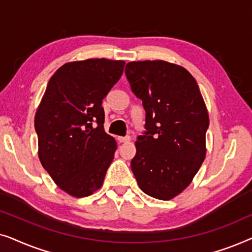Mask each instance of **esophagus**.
I'll use <instances>...</instances> for the list:
<instances>
[{
    "instance_id": "esophagus-1",
    "label": "esophagus",
    "mask_w": 252,
    "mask_h": 252,
    "mask_svg": "<svg viewBox=\"0 0 252 252\" xmlns=\"http://www.w3.org/2000/svg\"><path fill=\"white\" fill-rule=\"evenodd\" d=\"M118 141H119L120 143L129 142V141H130V136H120V137H118Z\"/></svg>"
}]
</instances>
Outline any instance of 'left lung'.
Returning a JSON list of instances; mask_svg holds the SVG:
<instances>
[{"label": "left lung", "instance_id": "obj_1", "mask_svg": "<svg viewBox=\"0 0 252 252\" xmlns=\"http://www.w3.org/2000/svg\"><path fill=\"white\" fill-rule=\"evenodd\" d=\"M132 92L146 110V135L130 161L141 190L161 201L181 194L205 159L209 113L194 77L165 61L129 62Z\"/></svg>", "mask_w": 252, "mask_h": 252}]
</instances>
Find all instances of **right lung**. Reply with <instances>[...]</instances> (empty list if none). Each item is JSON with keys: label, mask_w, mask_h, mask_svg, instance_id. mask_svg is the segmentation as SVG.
I'll return each instance as SVG.
<instances>
[{"label": "right lung", "mask_w": 252, "mask_h": 252, "mask_svg": "<svg viewBox=\"0 0 252 252\" xmlns=\"http://www.w3.org/2000/svg\"><path fill=\"white\" fill-rule=\"evenodd\" d=\"M125 62H68L48 82L34 126L39 159L55 184L73 197L98 190L117 142L104 132L103 98L122 77Z\"/></svg>", "instance_id": "right-lung-1"}]
</instances>
